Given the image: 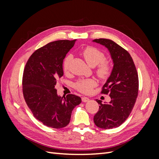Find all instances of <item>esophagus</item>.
<instances>
[{
  "instance_id": "1",
  "label": "esophagus",
  "mask_w": 159,
  "mask_h": 159,
  "mask_svg": "<svg viewBox=\"0 0 159 159\" xmlns=\"http://www.w3.org/2000/svg\"><path fill=\"white\" fill-rule=\"evenodd\" d=\"M81 100H82L83 102H88V101L89 100V99L87 97H85V96H83V97H81Z\"/></svg>"
}]
</instances>
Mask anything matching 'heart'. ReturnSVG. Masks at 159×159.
Here are the masks:
<instances>
[{"instance_id": "1", "label": "heart", "mask_w": 159, "mask_h": 159, "mask_svg": "<svg viewBox=\"0 0 159 159\" xmlns=\"http://www.w3.org/2000/svg\"><path fill=\"white\" fill-rule=\"evenodd\" d=\"M82 55L89 66L94 67L97 66L95 73L102 80L107 79L112 71V66L109 60H105L104 53L95 47L88 46L82 51ZM72 58L71 55L66 57L63 62V70L65 73H68L70 64ZM97 81L94 79L80 80L75 84V88L85 94L91 92L93 88L97 85Z\"/></svg>"}]
</instances>
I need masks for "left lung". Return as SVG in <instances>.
<instances>
[{
	"label": "left lung",
	"instance_id": "8db88e82",
	"mask_svg": "<svg viewBox=\"0 0 159 159\" xmlns=\"http://www.w3.org/2000/svg\"><path fill=\"white\" fill-rule=\"evenodd\" d=\"M109 50L113 61V68L101 93L109 95V104H99L93 117L95 125L109 129L119 127L125 121L135 104L139 91V77L135 65L129 53L115 42L105 38L93 40Z\"/></svg>",
	"mask_w": 159,
	"mask_h": 159
}]
</instances>
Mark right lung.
I'll return each instance as SVG.
<instances>
[{
  "mask_svg": "<svg viewBox=\"0 0 159 159\" xmlns=\"http://www.w3.org/2000/svg\"><path fill=\"white\" fill-rule=\"evenodd\" d=\"M74 40L52 42L36 50L28 60L22 76L24 98L34 117L44 125L61 129L70 121L72 110L81 102L79 96L57 95L55 85L64 75L63 60Z\"/></svg>",
  "mask_w": 159,
  "mask_h": 159,
  "instance_id": "obj_1",
  "label": "right lung"
}]
</instances>
